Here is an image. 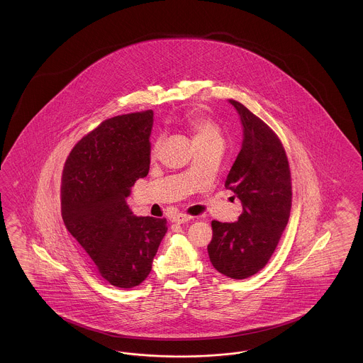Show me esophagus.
<instances>
[{
  "label": "esophagus",
  "instance_id": "1",
  "mask_svg": "<svg viewBox=\"0 0 363 363\" xmlns=\"http://www.w3.org/2000/svg\"><path fill=\"white\" fill-rule=\"evenodd\" d=\"M191 219V216L189 215H185V213H178L173 218L174 223H186Z\"/></svg>",
  "mask_w": 363,
  "mask_h": 363
}]
</instances>
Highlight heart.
Returning <instances> with one entry per match:
<instances>
[{"instance_id": "obj_1", "label": "heart", "mask_w": 363, "mask_h": 363, "mask_svg": "<svg viewBox=\"0 0 363 363\" xmlns=\"http://www.w3.org/2000/svg\"><path fill=\"white\" fill-rule=\"evenodd\" d=\"M185 126L189 129L193 138L194 147L197 145H206V144H222L223 138L219 126L203 116L201 113H190L185 118ZM157 151V143L152 147V155H155Z\"/></svg>"}]
</instances>
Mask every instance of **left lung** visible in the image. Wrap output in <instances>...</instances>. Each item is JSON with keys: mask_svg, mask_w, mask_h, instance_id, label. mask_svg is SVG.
<instances>
[{"mask_svg": "<svg viewBox=\"0 0 363 363\" xmlns=\"http://www.w3.org/2000/svg\"><path fill=\"white\" fill-rule=\"evenodd\" d=\"M240 114L243 140L225 186L241 200L238 222L212 220L208 256L213 268L231 279L261 271L274 255L291 211V173L277 133L243 104L230 99Z\"/></svg>", "mask_w": 363, "mask_h": 363, "instance_id": "obj_1", "label": "left lung"}]
</instances>
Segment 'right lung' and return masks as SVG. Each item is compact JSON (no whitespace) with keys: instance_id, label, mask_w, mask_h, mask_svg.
I'll return each mask as SVG.
<instances>
[{"instance_id":"right-lung-1","label":"right lung","mask_w":363,"mask_h":363,"mask_svg":"<svg viewBox=\"0 0 363 363\" xmlns=\"http://www.w3.org/2000/svg\"><path fill=\"white\" fill-rule=\"evenodd\" d=\"M154 111L102 122L70 151L62 172L61 213L99 275L120 289L143 283L167 231L166 219L136 216L126 197L150 170Z\"/></svg>"}]
</instances>
